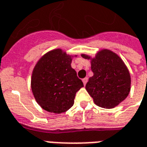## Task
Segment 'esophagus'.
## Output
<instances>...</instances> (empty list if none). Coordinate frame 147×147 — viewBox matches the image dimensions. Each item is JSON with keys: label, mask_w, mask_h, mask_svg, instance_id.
I'll return each mask as SVG.
<instances>
[{"label": "esophagus", "mask_w": 147, "mask_h": 147, "mask_svg": "<svg viewBox=\"0 0 147 147\" xmlns=\"http://www.w3.org/2000/svg\"><path fill=\"white\" fill-rule=\"evenodd\" d=\"M88 82V78H84V79H82V82H83V84L86 86V84Z\"/></svg>", "instance_id": "34e87169"}]
</instances>
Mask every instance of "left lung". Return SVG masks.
I'll use <instances>...</instances> for the list:
<instances>
[{"label":"left lung","instance_id":"obj_1","mask_svg":"<svg viewBox=\"0 0 147 147\" xmlns=\"http://www.w3.org/2000/svg\"><path fill=\"white\" fill-rule=\"evenodd\" d=\"M90 60L93 76L86 85V90L95 104L111 109L121 103L131 90V76L128 68L118 54L107 49L99 51L94 57L81 54Z\"/></svg>","mask_w":147,"mask_h":147}]
</instances>
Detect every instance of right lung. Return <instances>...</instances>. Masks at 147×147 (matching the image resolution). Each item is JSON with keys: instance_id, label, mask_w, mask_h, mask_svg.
<instances>
[{"instance_id": "obj_1", "label": "right lung", "mask_w": 147, "mask_h": 147, "mask_svg": "<svg viewBox=\"0 0 147 147\" xmlns=\"http://www.w3.org/2000/svg\"><path fill=\"white\" fill-rule=\"evenodd\" d=\"M73 57L61 49H54L40 57L35 65L31 89L36 101L47 111H67L73 106L76 93L83 86L71 66Z\"/></svg>"}]
</instances>
